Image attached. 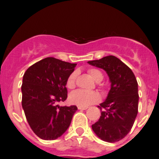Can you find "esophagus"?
<instances>
[{"label": "esophagus", "instance_id": "esophagus-1", "mask_svg": "<svg viewBox=\"0 0 159 159\" xmlns=\"http://www.w3.org/2000/svg\"><path fill=\"white\" fill-rule=\"evenodd\" d=\"M78 109L79 110H86V109H88V107H87L78 106Z\"/></svg>", "mask_w": 159, "mask_h": 159}]
</instances>
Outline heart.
Listing matches in <instances>:
<instances>
[{
  "label": "heart",
  "mask_w": 159,
  "mask_h": 159,
  "mask_svg": "<svg viewBox=\"0 0 159 159\" xmlns=\"http://www.w3.org/2000/svg\"><path fill=\"white\" fill-rule=\"evenodd\" d=\"M88 73L96 82H100L103 78L102 73L96 68H89ZM77 71L71 72L66 80V86L69 89H73L75 87V80L77 77ZM69 100L72 104L80 107H88L94 104L100 100V95L95 91H85V90H76L71 92L69 95Z\"/></svg>",
  "instance_id": "b5f03b06"
}]
</instances>
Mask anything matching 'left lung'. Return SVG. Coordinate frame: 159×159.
Here are the masks:
<instances>
[{
    "label": "left lung",
    "mask_w": 159,
    "mask_h": 159,
    "mask_svg": "<svg viewBox=\"0 0 159 159\" xmlns=\"http://www.w3.org/2000/svg\"><path fill=\"white\" fill-rule=\"evenodd\" d=\"M88 63L105 70L111 83L107 99L98 106L101 116L92 130L103 141L116 143L130 132L137 116V80L130 67L114 56Z\"/></svg>",
    "instance_id": "obj_1"
}]
</instances>
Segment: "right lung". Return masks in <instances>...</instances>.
Masks as SVG:
<instances>
[{
	"mask_svg": "<svg viewBox=\"0 0 159 159\" xmlns=\"http://www.w3.org/2000/svg\"><path fill=\"white\" fill-rule=\"evenodd\" d=\"M76 64L53 57L32 64L24 74L22 107L31 129L44 140L57 139L71 124L77 107H60L67 97L66 80Z\"/></svg>",
	"mask_w": 159,
	"mask_h": 159,
	"instance_id": "add662e5",
	"label": "right lung"
}]
</instances>
